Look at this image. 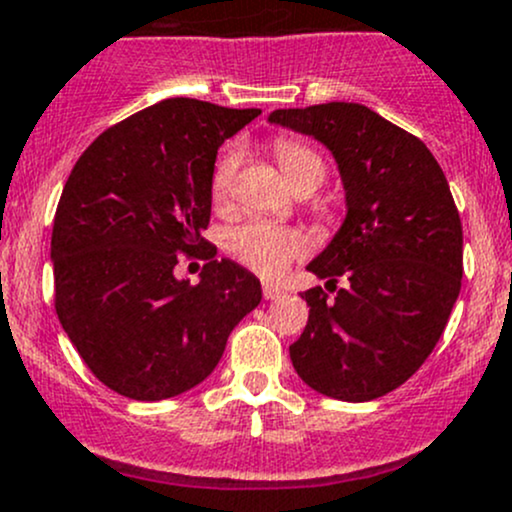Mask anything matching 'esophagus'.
<instances>
[{
	"label": "esophagus",
	"instance_id": "esophagus-1",
	"mask_svg": "<svg viewBox=\"0 0 512 512\" xmlns=\"http://www.w3.org/2000/svg\"><path fill=\"white\" fill-rule=\"evenodd\" d=\"M262 294H265V299H279L284 294V289L274 287V284H265V287H262Z\"/></svg>",
	"mask_w": 512,
	"mask_h": 512
}]
</instances>
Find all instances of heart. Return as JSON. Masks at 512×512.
Segmentation results:
<instances>
[{
    "label": "heart",
    "instance_id": "1",
    "mask_svg": "<svg viewBox=\"0 0 512 512\" xmlns=\"http://www.w3.org/2000/svg\"><path fill=\"white\" fill-rule=\"evenodd\" d=\"M274 154H277L279 166H282L284 176L294 188L304 184L319 186L326 176L324 159L309 147V144L299 142V139L279 137L274 142ZM240 166V152L230 149L220 157L215 164L213 179H211V193L215 203H225L233 193L235 174ZM228 250L245 262L250 270H255L262 277H279L287 270L289 262L294 257L304 255L306 252V238L297 230L277 228V225L262 223V220H250L230 228Z\"/></svg>",
    "mask_w": 512,
    "mask_h": 512
}]
</instances>
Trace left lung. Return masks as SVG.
<instances>
[{"instance_id":"8db88e82","label":"left lung","mask_w":512,"mask_h":512,"mask_svg":"<svg viewBox=\"0 0 512 512\" xmlns=\"http://www.w3.org/2000/svg\"><path fill=\"white\" fill-rule=\"evenodd\" d=\"M270 122L324 144L346 191L341 228L306 265L336 297L301 294L294 370L333 400L383 397L434 351L459 297L464 233L444 171L422 139L358 102L274 110Z\"/></svg>"}]
</instances>
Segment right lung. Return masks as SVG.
<instances>
[{"instance_id": "right-lung-1", "label": "right lung", "mask_w": 512, "mask_h": 512, "mask_svg": "<svg viewBox=\"0 0 512 512\" xmlns=\"http://www.w3.org/2000/svg\"><path fill=\"white\" fill-rule=\"evenodd\" d=\"M260 110L161 100L105 129L75 161L53 218L56 314L95 378L157 402L208 378L230 331L262 301L260 279L215 260V154ZM208 259L202 282L175 277Z\"/></svg>"}]
</instances>
